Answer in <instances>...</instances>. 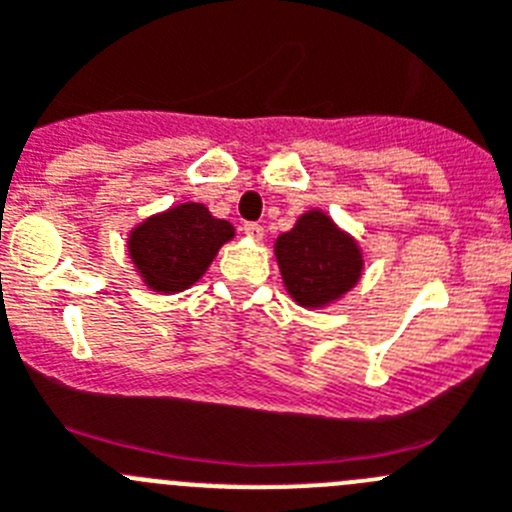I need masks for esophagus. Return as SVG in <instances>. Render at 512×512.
<instances>
[{
  "label": "esophagus",
  "instance_id": "esophagus-1",
  "mask_svg": "<svg viewBox=\"0 0 512 512\" xmlns=\"http://www.w3.org/2000/svg\"><path fill=\"white\" fill-rule=\"evenodd\" d=\"M243 233L248 238H253V241H261L264 238V226L261 223H243Z\"/></svg>",
  "mask_w": 512,
  "mask_h": 512
}]
</instances>
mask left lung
I'll return each instance as SVG.
<instances>
[{"label":"left lung","instance_id":"1","mask_svg":"<svg viewBox=\"0 0 512 512\" xmlns=\"http://www.w3.org/2000/svg\"><path fill=\"white\" fill-rule=\"evenodd\" d=\"M274 253L286 291L306 309H321L342 299L357 286L364 269L357 241L316 208L276 238Z\"/></svg>","mask_w":512,"mask_h":512}]
</instances>
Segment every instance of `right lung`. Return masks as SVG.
Segmentation results:
<instances>
[{
  "mask_svg": "<svg viewBox=\"0 0 512 512\" xmlns=\"http://www.w3.org/2000/svg\"><path fill=\"white\" fill-rule=\"evenodd\" d=\"M233 233L231 223L211 216L203 203H180L138 223L128 236V253L148 289L178 294L206 274Z\"/></svg>",
  "mask_w": 512,
  "mask_h": 512,
  "instance_id": "obj_1",
  "label": "right lung"
}]
</instances>
